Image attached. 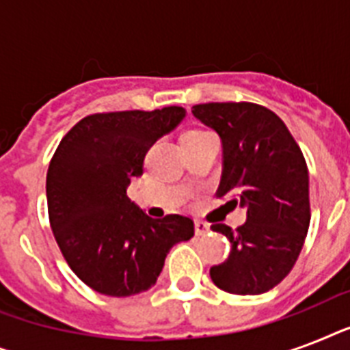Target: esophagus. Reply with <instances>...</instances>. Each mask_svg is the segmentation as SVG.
<instances>
[{"mask_svg":"<svg viewBox=\"0 0 350 350\" xmlns=\"http://www.w3.org/2000/svg\"><path fill=\"white\" fill-rule=\"evenodd\" d=\"M194 230H196V236H205L208 232V225L203 224V221H196L194 224Z\"/></svg>","mask_w":350,"mask_h":350,"instance_id":"esophagus-1","label":"esophagus"}]
</instances>
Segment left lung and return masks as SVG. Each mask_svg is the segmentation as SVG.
Returning <instances> with one entry per match:
<instances>
[{"label":"left lung","mask_w":350,"mask_h":350,"mask_svg":"<svg viewBox=\"0 0 350 350\" xmlns=\"http://www.w3.org/2000/svg\"><path fill=\"white\" fill-rule=\"evenodd\" d=\"M192 114L221 139L218 196L247 208L236 230L213 225L230 241L229 258L211 269L216 287L239 296L276 287L298 260L309 230V170L291 132L272 111L254 103H203ZM229 202V203H230Z\"/></svg>","instance_id":"left-lung-1"}]
</instances>
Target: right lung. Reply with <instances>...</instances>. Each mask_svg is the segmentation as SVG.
Instances as JSON below:
<instances>
[{
	"label": "right lung",
	"mask_w": 350,
	"mask_h": 350,
	"mask_svg": "<svg viewBox=\"0 0 350 350\" xmlns=\"http://www.w3.org/2000/svg\"><path fill=\"white\" fill-rule=\"evenodd\" d=\"M181 107L92 114L62 139L46 172L49 218L63 258L96 293L148 291L169 250L194 236L191 218H148L126 196L145 154L185 120Z\"/></svg>",
	"instance_id": "1"
}]
</instances>
